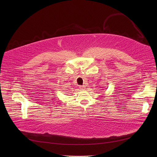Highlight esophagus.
<instances>
[{"label":"esophagus","mask_w":157,"mask_h":157,"mask_svg":"<svg viewBox=\"0 0 157 157\" xmlns=\"http://www.w3.org/2000/svg\"><path fill=\"white\" fill-rule=\"evenodd\" d=\"M86 88L85 86H79V88H81V89H84V88Z\"/></svg>","instance_id":"1"}]
</instances>
